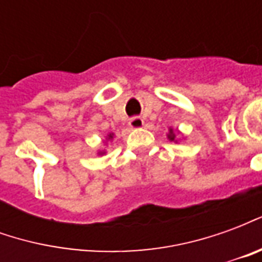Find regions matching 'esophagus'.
<instances>
[{
	"label": "esophagus",
	"instance_id": "esophagus-1",
	"mask_svg": "<svg viewBox=\"0 0 262 262\" xmlns=\"http://www.w3.org/2000/svg\"><path fill=\"white\" fill-rule=\"evenodd\" d=\"M143 125H144V120H143L142 118H139V116H135V118H132V119L129 120V126L133 127V129H139V127H142Z\"/></svg>",
	"mask_w": 262,
	"mask_h": 262
}]
</instances>
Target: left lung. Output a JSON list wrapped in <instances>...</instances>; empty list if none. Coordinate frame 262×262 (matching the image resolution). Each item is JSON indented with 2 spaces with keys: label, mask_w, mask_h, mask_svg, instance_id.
I'll use <instances>...</instances> for the list:
<instances>
[{
  "label": "left lung",
  "mask_w": 262,
  "mask_h": 262,
  "mask_svg": "<svg viewBox=\"0 0 262 262\" xmlns=\"http://www.w3.org/2000/svg\"><path fill=\"white\" fill-rule=\"evenodd\" d=\"M168 139H170L171 142H177L176 140V132L170 129V133H168Z\"/></svg>",
  "instance_id": "1"
}]
</instances>
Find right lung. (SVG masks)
<instances>
[{"label": "right lung", "instance_id": "1", "mask_svg": "<svg viewBox=\"0 0 262 262\" xmlns=\"http://www.w3.org/2000/svg\"><path fill=\"white\" fill-rule=\"evenodd\" d=\"M112 137H114V133H109V135H108V140H109V139H112ZM101 154H102V153H101Z\"/></svg>", "mask_w": 262, "mask_h": 262}]
</instances>
